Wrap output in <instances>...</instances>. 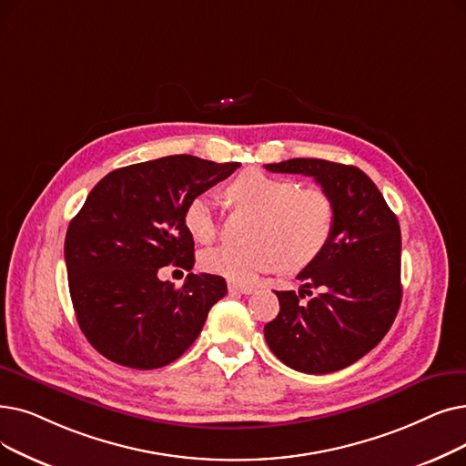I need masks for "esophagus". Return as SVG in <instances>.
<instances>
[{
    "instance_id": "esophagus-1",
    "label": "esophagus",
    "mask_w": 466,
    "mask_h": 466,
    "mask_svg": "<svg viewBox=\"0 0 466 466\" xmlns=\"http://www.w3.org/2000/svg\"><path fill=\"white\" fill-rule=\"evenodd\" d=\"M228 291H230V293H241V295H249V293H253V288H251V286H246V283L228 281Z\"/></svg>"
}]
</instances>
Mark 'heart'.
<instances>
[{"label": "heart", "mask_w": 466, "mask_h": 466, "mask_svg": "<svg viewBox=\"0 0 466 466\" xmlns=\"http://www.w3.org/2000/svg\"><path fill=\"white\" fill-rule=\"evenodd\" d=\"M228 196L257 215L251 230L255 244H220L206 249L199 262L211 274L248 283L278 267L297 272L314 262L333 236L335 206L321 188L299 187L295 180L251 169L232 180ZM183 222L196 241H211L217 232L213 198L206 192L196 194L183 211Z\"/></svg>", "instance_id": "b5f03b06"}]
</instances>
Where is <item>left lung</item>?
<instances>
[{"label": "left lung", "mask_w": 466, "mask_h": 466, "mask_svg": "<svg viewBox=\"0 0 466 466\" xmlns=\"http://www.w3.org/2000/svg\"><path fill=\"white\" fill-rule=\"evenodd\" d=\"M312 177L335 206L328 248L299 272L302 293L276 291L279 312L265 326L270 350L288 368L326 375L349 368L389 333L401 302V234L373 180L354 166L293 157L265 166ZM309 289L320 293L312 296Z\"/></svg>", "instance_id": "8db88e82"}]
</instances>
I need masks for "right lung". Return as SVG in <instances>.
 <instances>
[{"label": "right lung", "instance_id": "right-lung-1", "mask_svg": "<svg viewBox=\"0 0 466 466\" xmlns=\"http://www.w3.org/2000/svg\"><path fill=\"white\" fill-rule=\"evenodd\" d=\"M241 164L180 154L108 173L70 220L65 239L68 288L79 329L105 358L156 370L198 339L227 281L188 274L185 286L161 281V267H194V239L183 211Z\"/></svg>", "mask_w": 466, "mask_h": 466}]
</instances>
